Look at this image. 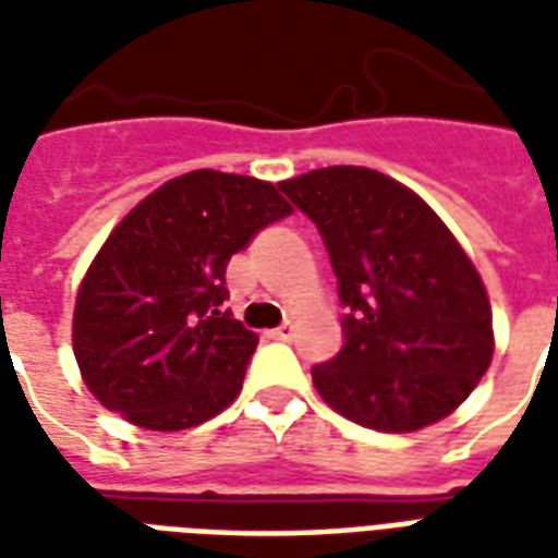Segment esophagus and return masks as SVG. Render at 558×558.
Wrapping results in <instances>:
<instances>
[{"instance_id": "1", "label": "esophagus", "mask_w": 558, "mask_h": 558, "mask_svg": "<svg viewBox=\"0 0 558 558\" xmlns=\"http://www.w3.org/2000/svg\"><path fill=\"white\" fill-rule=\"evenodd\" d=\"M292 331H295V326H292V323H283V326L271 328L268 335H271V338H275V340H290Z\"/></svg>"}]
</instances>
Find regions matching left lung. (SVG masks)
<instances>
[{
  "label": "left lung",
  "mask_w": 558,
  "mask_h": 558,
  "mask_svg": "<svg viewBox=\"0 0 558 558\" xmlns=\"http://www.w3.org/2000/svg\"><path fill=\"white\" fill-rule=\"evenodd\" d=\"M278 187L316 223L347 311L343 347L311 371L323 400L383 433L451 415L490 367L493 319L448 227L367 167H326Z\"/></svg>",
  "instance_id": "1"
}]
</instances>
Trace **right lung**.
<instances>
[{
	"mask_svg": "<svg viewBox=\"0 0 558 558\" xmlns=\"http://www.w3.org/2000/svg\"><path fill=\"white\" fill-rule=\"evenodd\" d=\"M292 215L278 187L194 170L148 194L104 242L74 311L95 398L146 430H184L242 391L256 335L223 307L227 263Z\"/></svg>",
	"mask_w": 558,
	"mask_h": 558,
	"instance_id": "right-lung-1",
	"label": "right lung"
}]
</instances>
